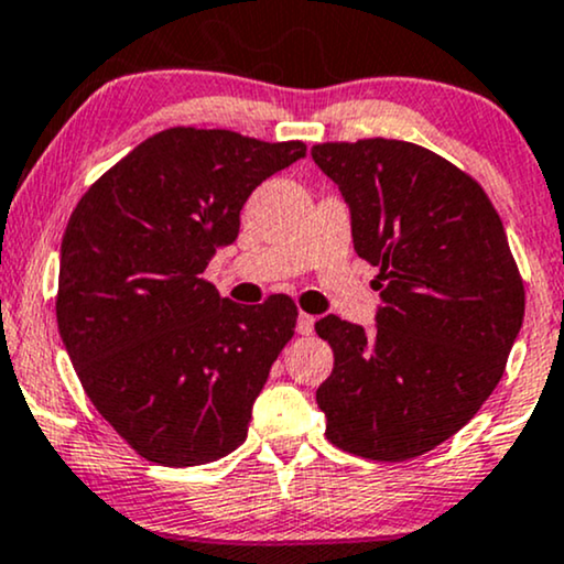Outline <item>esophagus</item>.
Returning a JSON list of instances; mask_svg holds the SVG:
<instances>
[{
    "label": "esophagus",
    "mask_w": 564,
    "mask_h": 564,
    "mask_svg": "<svg viewBox=\"0 0 564 564\" xmlns=\"http://www.w3.org/2000/svg\"><path fill=\"white\" fill-rule=\"evenodd\" d=\"M313 328H315L313 315L300 313V318H296V332H300L302 336H310V334H313Z\"/></svg>",
    "instance_id": "obj_1"
}]
</instances>
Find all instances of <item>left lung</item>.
Returning a JSON list of instances; mask_svg holds the SVG:
<instances>
[{
    "instance_id": "obj_1",
    "label": "left lung",
    "mask_w": 564,
    "mask_h": 564,
    "mask_svg": "<svg viewBox=\"0 0 564 564\" xmlns=\"http://www.w3.org/2000/svg\"><path fill=\"white\" fill-rule=\"evenodd\" d=\"M358 257L379 268L373 328L326 315L334 371L315 392L336 448L405 462L456 435L496 390L525 289L501 217L469 174L403 140L326 142Z\"/></svg>"
}]
</instances>
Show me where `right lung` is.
Listing matches in <instances>:
<instances>
[{
  "instance_id": "1",
  "label": "right lung",
  "mask_w": 564,
  "mask_h": 564,
  "mask_svg": "<svg viewBox=\"0 0 564 564\" xmlns=\"http://www.w3.org/2000/svg\"><path fill=\"white\" fill-rule=\"evenodd\" d=\"M304 153L300 140L174 127L76 204L57 328L87 398L148 462L198 467L246 440L296 307L283 294L236 304L200 273L238 238L251 191Z\"/></svg>"
}]
</instances>
